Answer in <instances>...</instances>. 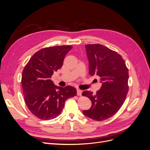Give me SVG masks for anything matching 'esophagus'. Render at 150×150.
<instances>
[{"label": "esophagus", "instance_id": "obj_1", "mask_svg": "<svg viewBox=\"0 0 150 150\" xmlns=\"http://www.w3.org/2000/svg\"><path fill=\"white\" fill-rule=\"evenodd\" d=\"M81 94H82V91L79 89H77V94H78V96H81Z\"/></svg>", "mask_w": 150, "mask_h": 150}]
</instances>
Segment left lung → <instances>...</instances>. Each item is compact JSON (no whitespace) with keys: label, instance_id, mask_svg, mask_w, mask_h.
Masks as SVG:
<instances>
[{"label":"left lung","instance_id":"obj_1","mask_svg":"<svg viewBox=\"0 0 150 150\" xmlns=\"http://www.w3.org/2000/svg\"><path fill=\"white\" fill-rule=\"evenodd\" d=\"M89 61V73L100 77L101 89L93 94L85 91L83 96L90 99L91 108L83 114L89 118L101 121L118 111L128 92V70L125 61L116 52L101 44L86 45Z\"/></svg>","mask_w":150,"mask_h":150}]
</instances>
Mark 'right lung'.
<instances>
[{"label":"right lung","mask_w":150,"mask_h":150,"mask_svg":"<svg viewBox=\"0 0 150 150\" xmlns=\"http://www.w3.org/2000/svg\"><path fill=\"white\" fill-rule=\"evenodd\" d=\"M71 46L46 47L31 57L22 72V86L27 106L34 115L43 120L59 115L68 98L76 96V88H62L51 78L54 71L62 66Z\"/></svg>","instance_id":"right-lung-1"}]
</instances>
